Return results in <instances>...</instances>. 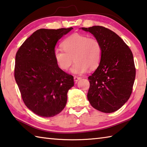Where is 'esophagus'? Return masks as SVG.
Wrapping results in <instances>:
<instances>
[{"mask_svg": "<svg viewBox=\"0 0 147 147\" xmlns=\"http://www.w3.org/2000/svg\"><path fill=\"white\" fill-rule=\"evenodd\" d=\"M81 78H82L81 77H78V76H74V80L76 82H77L78 80H80Z\"/></svg>", "mask_w": 147, "mask_h": 147, "instance_id": "34e87169", "label": "esophagus"}]
</instances>
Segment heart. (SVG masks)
I'll use <instances>...</instances> for the list:
<instances>
[{"mask_svg": "<svg viewBox=\"0 0 147 147\" xmlns=\"http://www.w3.org/2000/svg\"><path fill=\"white\" fill-rule=\"evenodd\" d=\"M63 50L56 49L54 58L58 66L63 71L69 68L72 73L82 74L88 68L92 70L97 67L102 58V47L96 38L76 33L68 36L62 42Z\"/></svg>", "mask_w": 147, "mask_h": 147, "instance_id": "1", "label": "heart"}]
</instances>
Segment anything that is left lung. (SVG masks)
Instances as JSON below:
<instances>
[{"instance_id": "obj_1", "label": "left lung", "mask_w": 147, "mask_h": 147, "mask_svg": "<svg viewBox=\"0 0 147 147\" xmlns=\"http://www.w3.org/2000/svg\"><path fill=\"white\" fill-rule=\"evenodd\" d=\"M100 41L102 58L89 76L87 99L94 109L105 113L118 111L131 95L136 68L131 50L113 31L103 26L82 28Z\"/></svg>"}]
</instances>
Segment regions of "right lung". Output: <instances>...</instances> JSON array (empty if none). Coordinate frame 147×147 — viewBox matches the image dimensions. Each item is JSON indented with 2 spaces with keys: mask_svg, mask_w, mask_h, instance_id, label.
<instances>
[{
  "mask_svg": "<svg viewBox=\"0 0 147 147\" xmlns=\"http://www.w3.org/2000/svg\"><path fill=\"white\" fill-rule=\"evenodd\" d=\"M73 28L40 29L26 40L15 57V78L29 110L44 118L55 116L66 105L73 76L63 71L54 58L55 47Z\"/></svg>",
  "mask_w": 147,
  "mask_h": 147,
  "instance_id": "1",
  "label": "right lung"
}]
</instances>
